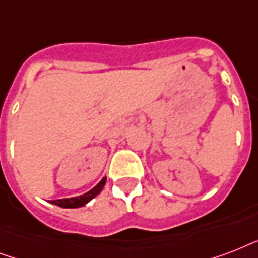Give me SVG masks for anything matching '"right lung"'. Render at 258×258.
<instances>
[{"label": "right lung", "mask_w": 258, "mask_h": 258, "mask_svg": "<svg viewBox=\"0 0 258 258\" xmlns=\"http://www.w3.org/2000/svg\"><path fill=\"white\" fill-rule=\"evenodd\" d=\"M105 180L107 178H103V179L99 182V183L95 186L93 188H91L89 191H87L86 194H83V196H79V197H74V198H64V200H56V201H52L50 204L53 205H57L60 208H66V209H75V208H82L84 205H87L91 200H93L95 197L99 194V192L103 190L105 184Z\"/></svg>", "instance_id": "1"}]
</instances>
